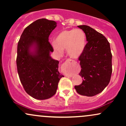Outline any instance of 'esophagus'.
<instances>
[{
	"mask_svg": "<svg viewBox=\"0 0 126 126\" xmlns=\"http://www.w3.org/2000/svg\"><path fill=\"white\" fill-rule=\"evenodd\" d=\"M73 63V60H71V59H67V60H66V62H64V64H63V66H64L66 64H70V63ZM66 75L68 76H71V75Z\"/></svg>",
	"mask_w": 126,
	"mask_h": 126,
	"instance_id": "obj_1",
	"label": "esophagus"
}]
</instances>
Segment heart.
<instances>
[{
    "instance_id": "b5f03b06",
    "label": "heart",
    "mask_w": 126,
    "mask_h": 126,
    "mask_svg": "<svg viewBox=\"0 0 126 126\" xmlns=\"http://www.w3.org/2000/svg\"><path fill=\"white\" fill-rule=\"evenodd\" d=\"M86 44L85 33L80 29L66 30L60 32L52 43V46L59 54L66 49L67 53L73 58H76L83 53Z\"/></svg>"
}]
</instances>
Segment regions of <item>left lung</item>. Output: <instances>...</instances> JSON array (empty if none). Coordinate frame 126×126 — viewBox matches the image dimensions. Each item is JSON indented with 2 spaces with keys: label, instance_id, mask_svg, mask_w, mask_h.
Here are the masks:
<instances>
[{
  "label": "left lung",
  "instance_id": "8db88e82",
  "mask_svg": "<svg viewBox=\"0 0 126 126\" xmlns=\"http://www.w3.org/2000/svg\"><path fill=\"white\" fill-rule=\"evenodd\" d=\"M86 37L84 51L78 60L81 67L79 75L83 78L75 88L79 94L92 96L101 93L110 81L112 73V54L107 39L87 25L78 26Z\"/></svg>",
  "mask_w": 126,
  "mask_h": 126
}]
</instances>
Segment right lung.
<instances>
[{"mask_svg":"<svg viewBox=\"0 0 126 126\" xmlns=\"http://www.w3.org/2000/svg\"><path fill=\"white\" fill-rule=\"evenodd\" d=\"M56 26L54 21L37 20L24 30L18 42L16 66L20 81L26 92L37 99L53 96L64 77L59 72V61L50 56L54 50L48 37Z\"/></svg>","mask_w":126,"mask_h":126,"instance_id":"1","label":"right lung"}]
</instances>
